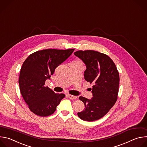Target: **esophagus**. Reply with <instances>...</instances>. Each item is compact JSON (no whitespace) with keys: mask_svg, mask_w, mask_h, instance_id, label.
<instances>
[{"mask_svg":"<svg viewBox=\"0 0 147 147\" xmlns=\"http://www.w3.org/2000/svg\"><path fill=\"white\" fill-rule=\"evenodd\" d=\"M67 96L71 99H76L77 98V97L76 96H74V95H67Z\"/></svg>","mask_w":147,"mask_h":147,"instance_id":"1","label":"esophagus"}]
</instances>
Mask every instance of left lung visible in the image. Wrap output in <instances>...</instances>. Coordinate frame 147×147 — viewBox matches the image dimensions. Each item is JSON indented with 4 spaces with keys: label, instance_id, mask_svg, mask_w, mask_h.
Masks as SVG:
<instances>
[{
    "label": "left lung",
    "instance_id": "left-lung-1",
    "mask_svg": "<svg viewBox=\"0 0 147 147\" xmlns=\"http://www.w3.org/2000/svg\"><path fill=\"white\" fill-rule=\"evenodd\" d=\"M74 54L86 66L85 80L94 84L91 99L79 97L85 108L77 113L78 116L88 121L98 120L109 111L117 100L119 72L113 60L105 54L92 50L78 51Z\"/></svg>",
    "mask_w": 147,
    "mask_h": 147
}]
</instances>
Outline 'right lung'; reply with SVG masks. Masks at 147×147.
<instances>
[{"label":"right lung","mask_w":147,"mask_h":147,"mask_svg":"<svg viewBox=\"0 0 147 147\" xmlns=\"http://www.w3.org/2000/svg\"><path fill=\"white\" fill-rule=\"evenodd\" d=\"M74 49L59 50L44 49L31 54L24 61L19 77L21 94L34 114L48 116L53 114L64 94H56L48 87L45 81L49 80L55 69L65 61Z\"/></svg>","instance_id":"add662e5"}]
</instances>
